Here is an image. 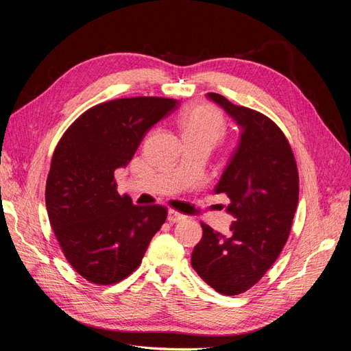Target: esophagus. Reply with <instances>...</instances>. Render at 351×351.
Returning <instances> with one entry per match:
<instances>
[{
  "label": "esophagus",
  "instance_id": "34e87169",
  "mask_svg": "<svg viewBox=\"0 0 351 351\" xmlns=\"http://www.w3.org/2000/svg\"><path fill=\"white\" fill-rule=\"evenodd\" d=\"M167 219H168L169 222H180V221L186 219V215L180 214V212H176V210H168V217H167Z\"/></svg>",
  "mask_w": 351,
  "mask_h": 351
}]
</instances>
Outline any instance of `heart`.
I'll return each instance as SVG.
<instances>
[{
  "mask_svg": "<svg viewBox=\"0 0 351 351\" xmlns=\"http://www.w3.org/2000/svg\"><path fill=\"white\" fill-rule=\"evenodd\" d=\"M180 127L184 137L206 139L212 145L217 143L226 132L224 119L210 105H196L186 111L180 120Z\"/></svg>",
  "mask_w": 351,
  "mask_h": 351,
  "instance_id": "obj_1",
  "label": "heart"
}]
</instances>
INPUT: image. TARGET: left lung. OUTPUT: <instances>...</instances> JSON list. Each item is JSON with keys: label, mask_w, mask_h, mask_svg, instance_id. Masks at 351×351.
<instances>
[{"label": "left lung", "mask_w": 351, "mask_h": 351, "mask_svg": "<svg viewBox=\"0 0 351 351\" xmlns=\"http://www.w3.org/2000/svg\"><path fill=\"white\" fill-rule=\"evenodd\" d=\"M206 98L240 129L237 149L215 186L217 193L230 197L227 212L234 221L228 236L202 224L192 267L215 291L236 295L256 284L280 256L299 204V174L289 141L268 117L218 93Z\"/></svg>", "instance_id": "8db88e82"}]
</instances>
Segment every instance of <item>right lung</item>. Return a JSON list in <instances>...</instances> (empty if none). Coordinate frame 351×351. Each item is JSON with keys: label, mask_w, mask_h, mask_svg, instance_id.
I'll return each instance as SVG.
<instances>
[{"label": "right lung", "mask_w": 351, "mask_h": 351, "mask_svg": "<svg viewBox=\"0 0 351 351\" xmlns=\"http://www.w3.org/2000/svg\"><path fill=\"white\" fill-rule=\"evenodd\" d=\"M177 107V99L155 97L104 102L82 114L58 142L47 210L64 256L84 280H124L165 222V206H134L117 193L114 173L129 165L145 134Z\"/></svg>", "instance_id": "add662e5"}]
</instances>
